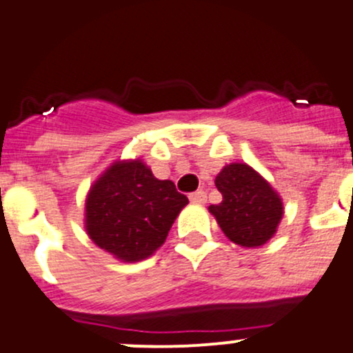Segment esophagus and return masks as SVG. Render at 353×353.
<instances>
[{
  "mask_svg": "<svg viewBox=\"0 0 353 353\" xmlns=\"http://www.w3.org/2000/svg\"><path fill=\"white\" fill-rule=\"evenodd\" d=\"M188 199H190V202H194V204H205V201H208V195H205L204 190H197V192H194V194L188 195Z\"/></svg>",
  "mask_w": 353,
  "mask_h": 353,
  "instance_id": "1",
  "label": "esophagus"
}]
</instances>
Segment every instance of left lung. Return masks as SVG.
Instances as JSON below:
<instances>
[{"label": "left lung", "instance_id": "obj_1", "mask_svg": "<svg viewBox=\"0 0 353 353\" xmlns=\"http://www.w3.org/2000/svg\"><path fill=\"white\" fill-rule=\"evenodd\" d=\"M223 201L209 205L219 228L233 243L256 249L270 242L283 218L281 195L247 163H230L216 175Z\"/></svg>", "mask_w": 353, "mask_h": 353}]
</instances>
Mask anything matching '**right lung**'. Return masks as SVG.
Instances as JSON below:
<instances>
[{
  "instance_id": "obj_1",
  "label": "right lung",
  "mask_w": 353,
  "mask_h": 353,
  "mask_svg": "<svg viewBox=\"0 0 353 353\" xmlns=\"http://www.w3.org/2000/svg\"><path fill=\"white\" fill-rule=\"evenodd\" d=\"M188 199L135 159H118L90 185L83 226L89 239L121 263L151 257L165 243Z\"/></svg>"
}]
</instances>
